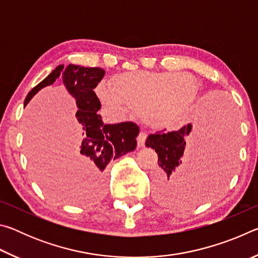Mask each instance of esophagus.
<instances>
[{
    "label": "esophagus",
    "mask_w": 258,
    "mask_h": 258,
    "mask_svg": "<svg viewBox=\"0 0 258 258\" xmlns=\"http://www.w3.org/2000/svg\"><path fill=\"white\" fill-rule=\"evenodd\" d=\"M146 140H147V133H145V132L140 133L139 137H138V147L142 148L143 146H145Z\"/></svg>",
    "instance_id": "esophagus-1"
}]
</instances>
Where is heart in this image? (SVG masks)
Listing matches in <instances>:
<instances>
[{
    "mask_svg": "<svg viewBox=\"0 0 258 258\" xmlns=\"http://www.w3.org/2000/svg\"><path fill=\"white\" fill-rule=\"evenodd\" d=\"M97 94L112 111L128 107L141 112L148 125L163 128L184 112L197 94V82L187 73L128 72L112 78V86L100 83Z\"/></svg>",
    "mask_w": 258,
    "mask_h": 258,
    "instance_id": "b5f03b06",
    "label": "heart"
}]
</instances>
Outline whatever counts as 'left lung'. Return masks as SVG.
<instances>
[{
	"instance_id": "1",
	"label": "left lung",
	"mask_w": 258,
	"mask_h": 258,
	"mask_svg": "<svg viewBox=\"0 0 258 258\" xmlns=\"http://www.w3.org/2000/svg\"><path fill=\"white\" fill-rule=\"evenodd\" d=\"M198 115L195 130L187 124L178 131H160L147 138L146 146L158 155L159 168L152 177L154 194L158 203L166 206L202 202L223 181L225 167L233 155V112L207 106Z\"/></svg>"
}]
</instances>
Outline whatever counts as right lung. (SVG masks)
Masks as SVG:
<instances>
[{
    "mask_svg": "<svg viewBox=\"0 0 258 258\" xmlns=\"http://www.w3.org/2000/svg\"><path fill=\"white\" fill-rule=\"evenodd\" d=\"M106 72L98 67H81L76 64H59L40 84L32 89L25 99L27 106L43 87L53 84L59 76L68 92L76 100V118L82 131V142L72 157V168L84 181L90 197H102L106 189L103 171L111 159H117L137 148L139 126L132 121L119 124H103L98 110L101 103L94 92Z\"/></svg>",
    "mask_w": 258,
    "mask_h": 258,
    "instance_id": "right-lung-1",
    "label": "right lung"
}]
</instances>
